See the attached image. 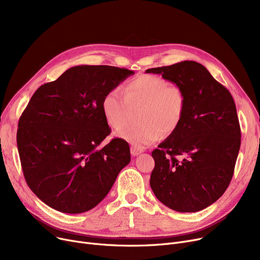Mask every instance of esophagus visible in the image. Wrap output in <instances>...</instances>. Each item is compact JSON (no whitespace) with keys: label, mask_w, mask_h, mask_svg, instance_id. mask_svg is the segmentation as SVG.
Returning a JSON list of instances; mask_svg holds the SVG:
<instances>
[{"label":"esophagus","mask_w":260,"mask_h":260,"mask_svg":"<svg viewBox=\"0 0 260 260\" xmlns=\"http://www.w3.org/2000/svg\"><path fill=\"white\" fill-rule=\"evenodd\" d=\"M142 152H143V149H142V148L136 147V146H134V145H133V146H131V154H132L134 157L140 155Z\"/></svg>","instance_id":"obj_1"}]
</instances>
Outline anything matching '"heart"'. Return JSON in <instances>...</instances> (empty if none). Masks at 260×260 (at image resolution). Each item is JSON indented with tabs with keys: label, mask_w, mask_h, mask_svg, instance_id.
I'll return each instance as SVG.
<instances>
[{
	"label": "heart",
	"mask_w": 260,
	"mask_h": 260,
	"mask_svg": "<svg viewBox=\"0 0 260 260\" xmlns=\"http://www.w3.org/2000/svg\"><path fill=\"white\" fill-rule=\"evenodd\" d=\"M128 104L142 105L141 123L137 126L120 124ZM185 111V94L181 86L154 75H141L126 82L123 93L115 88L101 100V113L107 124L118 128L119 138L136 147L159 140L163 133L171 134L179 126Z\"/></svg>",
	"instance_id": "obj_1"
}]
</instances>
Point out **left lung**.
<instances>
[{
	"label": "left lung",
	"instance_id": "8db88e82",
	"mask_svg": "<svg viewBox=\"0 0 260 260\" xmlns=\"http://www.w3.org/2000/svg\"><path fill=\"white\" fill-rule=\"evenodd\" d=\"M146 74L181 86L185 111L179 126L153 151L149 184L170 209L192 213L219 199L234 174L240 125L231 92L195 61L149 68ZM177 155H183L182 160Z\"/></svg>",
	"mask_w": 260,
	"mask_h": 260
}]
</instances>
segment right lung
I'll return each mask as SVG.
<instances>
[{"mask_svg": "<svg viewBox=\"0 0 260 260\" xmlns=\"http://www.w3.org/2000/svg\"><path fill=\"white\" fill-rule=\"evenodd\" d=\"M134 74L107 65L74 66L32 94L19 120L17 144L27 184L48 207L68 214L91 210L129 163L125 140L100 145L111 134L101 100Z\"/></svg>", "mask_w": 260, "mask_h": 260, "instance_id": "obj_1", "label": "right lung"}]
</instances>
